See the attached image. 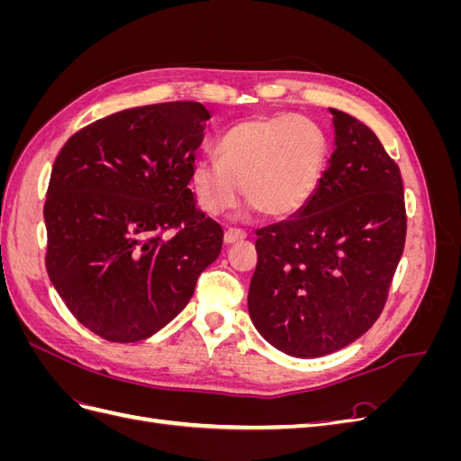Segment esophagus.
Segmentation results:
<instances>
[{
  "instance_id": "esophagus-1",
  "label": "esophagus",
  "mask_w": 461,
  "mask_h": 461,
  "mask_svg": "<svg viewBox=\"0 0 461 461\" xmlns=\"http://www.w3.org/2000/svg\"><path fill=\"white\" fill-rule=\"evenodd\" d=\"M246 239V232L240 229H229L225 230V244H236Z\"/></svg>"
}]
</instances>
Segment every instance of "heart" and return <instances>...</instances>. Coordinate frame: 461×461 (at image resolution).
I'll use <instances>...</instances> for the list:
<instances>
[{
  "label": "heart",
  "mask_w": 461,
  "mask_h": 461,
  "mask_svg": "<svg viewBox=\"0 0 461 461\" xmlns=\"http://www.w3.org/2000/svg\"><path fill=\"white\" fill-rule=\"evenodd\" d=\"M219 158L192 167V186L203 212L221 215L242 196L271 219L298 213L317 192L327 167V138L298 115L256 117L219 138Z\"/></svg>",
  "instance_id": "obj_1"
}]
</instances>
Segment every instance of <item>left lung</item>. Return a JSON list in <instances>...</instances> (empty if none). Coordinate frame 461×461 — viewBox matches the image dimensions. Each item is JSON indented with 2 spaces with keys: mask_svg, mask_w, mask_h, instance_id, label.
<instances>
[{
  "mask_svg": "<svg viewBox=\"0 0 461 461\" xmlns=\"http://www.w3.org/2000/svg\"><path fill=\"white\" fill-rule=\"evenodd\" d=\"M330 113L334 151L313 198L256 232L249 319L294 357L332 354L373 327L406 242L398 165L367 124Z\"/></svg>",
  "mask_w": 461,
  "mask_h": 461,
  "instance_id": "8db88e82",
  "label": "left lung"
}]
</instances>
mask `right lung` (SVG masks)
Returning a JSON list of instances; mask_svg holds the SVG:
<instances>
[{
	"label": "right lung",
	"mask_w": 461,
	"mask_h": 461,
	"mask_svg": "<svg viewBox=\"0 0 461 461\" xmlns=\"http://www.w3.org/2000/svg\"><path fill=\"white\" fill-rule=\"evenodd\" d=\"M207 119L198 102L124 109L80 129L55 159L46 269L97 337L149 339L219 258L222 229L188 188Z\"/></svg>",
	"instance_id": "add662e5"
}]
</instances>
